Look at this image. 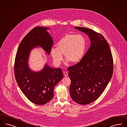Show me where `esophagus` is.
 Listing matches in <instances>:
<instances>
[{
  "label": "esophagus",
  "mask_w": 127,
  "mask_h": 127,
  "mask_svg": "<svg viewBox=\"0 0 127 127\" xmlns=\"http://www.w3.org/2000/svg\"><path fill=\"white\" fill-rule=\"evenodd\" d=\"M64 75L65 76H68V72H67V71H64Z\"/></svg>",
  "instance_id": "34e87169"
}]
</instances>
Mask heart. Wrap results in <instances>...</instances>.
Listing matches in <instances>:
<instances>
[{
  "label": "heart",
  "instance_id": "1",
  "mask_svg": "<svg viewBox=\"0 0 127 127\" xmlns=\"http://www.w3.org/2000/svg\"><path fill=\"white\" fill-rule=\"evenodd\" d=\"M87 40L82 34H67L57 43V47H53L50 54L54 64L59 65L62 61L64 53L66 63L80 62L84 55Z\"/></svg>",
  "mask_w": 127,
  "mask_h": 127
}]
</instances>
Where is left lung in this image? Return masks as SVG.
Segmentation results:
<instances>
[{"mask_svg": "<svg viewBox=\"0 0 127 127\" xmlns=\"http://www.w3.org/2000/svg\"><path fill=\"white\" fill-rule=\"evenodd\" d=\"M75 28L88 35L91 42L81 61L68 68L70 96L76 103L85 105L98 98L111 79L113 57L108 43L101 34L86 28Z\"/></svg>", "mask_w": 127, "mask_h": 127, "instance_id": "1", "label": "left lung"}]
</instances>
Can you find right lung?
<instances>
[{
  "label": "right lung",
  "mask_w": 127,
  "mask_h": 127,
  "mask_svg": "<svg viewBox=\"0 0 127 127\" xmlns=\"http://www.w3.org/2000/svg\"><path fill=\"white\" fill-rule=\"evenodd\" d=\"M48 30L36 27L31 31L20 44L14 62V75L20 89L31 102L38 105L46 104L53 98L54 88L63 78L61 68H52L47 64L38 71L29 67L33 49L41 47L46 55L50 54L53 40Z\"/></svg>",
  "instance_id": "obj_1"
}]
</instances>
